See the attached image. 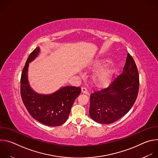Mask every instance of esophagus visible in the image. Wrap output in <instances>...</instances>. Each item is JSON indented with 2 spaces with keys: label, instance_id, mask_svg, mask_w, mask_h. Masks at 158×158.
<instances>
[{
  "label": "esophagus",
  "instance_id": "1",
  "mask_svg": "<svg viewBox=\"0 0 158 158\" xmlns=\"http://www.w3.org/2000/svg\"><path fill=\"white\" fill-rule=\"evenodd\" d=\"M81 92H82V93H83V94H88L87 90V89L85 88V87H82V88H81Z\"/></svg>",
  "mask_w": 158,
  "mask_h": 158
}]
</instances>
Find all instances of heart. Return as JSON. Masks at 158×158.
I'll use <instances>...</instances> for the list:
<instances>
[{"instance_id": "1", "label": "heart", "mask_w": 158, "mask_h": 158, "mask_svg": "<svg viewBox=\"0 0 158 158\" xmlns=\"http://www.w3.org/2000/svg\"><path fill=\"white\" fill-rule=\"evenodd\" d=\"M108 62H109V59H95L89 64L87 68L89 70L95 71ZM115 71V66L112 64L102 67L100 69L96 71L93 74L92 77L93 82L98 87H106L110 84Z\"/></svg>"}]
</instances>
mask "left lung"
I'll use <instances>...</instances> for the list:
<instances>
[{"mask_svg":"<svg viewBox=\"0 0 158 158\" xmlns=\"http://www.w3.org/2000/svg\"><path fill=\"white\" fill-rule=\"evenodd\" d=\"M139 85L137 67L127 54L123 73L109 87L90 96L89 115L94 121L108 124L126 114L136 100Z\"/></svg>","mask_w":158,"mask_h":158,"instance_id":"8db88e82","label":"left lung"}]
</instances>
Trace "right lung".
Wrapping results in <instances>:
<instances>
[{"label": "right lung", "mask_w": 158, "mask_h": 158, "mask_svg": "<svg viewBox=\"0 0 158 158\" xmlns=\"http://www.w3.org/2000/svg\"><path fill=\"white\" fill-rule=\"evenodd\" d=\"M39 47L29 55L22 71L20 79V94L26 109L31 116L40 123L48 126H59L69 117L72 106L80 94V87L64 86L49 94L35 92L28 79L29 63L39 54Z\"/></svg>", "instance_id": "1"}]
</instances>
